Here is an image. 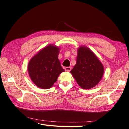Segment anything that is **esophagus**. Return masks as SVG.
I'll list each match as a JSON object with an SVG mask.
<instances>
[{"instance_id":"esophagus-1","label":"esophagus","mask_w":129,"mask_h":129,"mask_svg":"<svg viewBox=\"0 0 129 129\" xmlns=\"http://www.w3.org/2000/svg\"><path fill=\"white\" fill-rule=\"evenodd\" d=\"M71 69H72V68H71V67H66V68H65V70L66 71V72H70Z\"/></svg>"}]
</instances>
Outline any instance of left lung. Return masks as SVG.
Returning <instances> with one entry per match:
<instances>
[{
	"instance_id": "obj_1",
	"label": "left lung",
	"mask_w": 129,
	"mask_h": 129,
	"mask_svg": "<svg viewBox=\"0 0 129 129\" xmlns=\"http://www.w3.org/2000/svg\"><path fill=\"white\" fill-rule=\"evenodd\" d=\"M104 72L102 63L90 49L80 46L78 49L76 63L70 73L81 88L89 89L96 85Z\"/></svg>"
}]
</instances>
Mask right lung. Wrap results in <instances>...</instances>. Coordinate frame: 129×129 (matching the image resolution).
Returning <instances> with one entry per match:
<instances>
[{
    "instance_id": "obj_1",
    "label": "right lung",
    "mask_w": 129,
    "mask_h": 129,
    "mask_svg": "<svg viewBox=\"0 0 129 129\" xmlns=\"http://www.w3.org/2000/svg\"><path fill=\"white\" fill-rule=\"evenodd\" d=\"M59 48L49 45L32 57L29 62V74L33 82L40 88L48 89L55 83L64 70L58 59Z\"/></svg>"
}]
</instances>
